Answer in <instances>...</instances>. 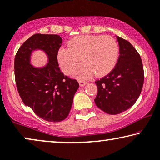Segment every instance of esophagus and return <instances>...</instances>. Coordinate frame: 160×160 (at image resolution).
Returning <instances> with one entry per match:
<instances>
[{"instance_id":"obj_1","label":"esophagus","mask_w":160,"mask_h":160,"mask_svg":"<svg viewBox=\"0 0 160 160\" xmlns=\"http://www.w3.org/2000/svg\"><path fill=\"white\" fill-rule=\"evenodd\" d=\"M79 84H80V86H83L87 84V82L85 81V80H79Z\"/></svg>"}]
</instances>
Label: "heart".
<instances>
[{
  "label": "heart",
  "instance_id": "1",
  "mask_svg": "<svg viewBox=\"0 0 160 160\" xmlns=\"http://www.w3.org/2000/svg\"><path fill=\"white\" fill-rule=\"evenodd\" d=\"M119 54L116 40L110 36L80 35L68 43V48L61 47L58 52V60L62 72L70 74L80 61L82 62L73 72L80 80L106 75L113 69Z\"/></svg>",
  "mask_w": 160,
  "mask_h": 160
}]
</instances>
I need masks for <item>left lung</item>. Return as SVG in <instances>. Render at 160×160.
Masks as SVG:
<instances>
[{
    "label": "left lung",
    "instance_id": "obj_1",
    "mask_svg": "<svg viewBox=\"0 0 160 160\" xmlns=\"http://www.w3.org/2000/svg\"><path fill=\"white\" fill-rule=\"evenodd\" d=\"M120 55L109 73L95 81L96 106L109 114H118L131 108L140 95L144 70L140 55L128 40L117 37Z\"/></svg>",
    "mask_w": 160,
    "mask_h": 160
}]
</instances>
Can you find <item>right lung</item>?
<instances>
[{"label": "right lung", "mask_w": 160, "mask_h": 160, "mask_svg": "<svg viewBox=\"0 0 160 160\" xmlns=\"http://www.w3.org/2000/svg\"><path fill=\"white\" fill-rule=\"evenodd\" d=\"M61 43L60 35L35 34L24 42L15 58V82L22 101L40 118L53 122L68 117L79 88L75 79L64 75L58 67V52ZM37 48L49 57L48 64L41 69L29 63L30 54Z\"/></svg>", "instance_id": "add662e5"}]
</instances>
